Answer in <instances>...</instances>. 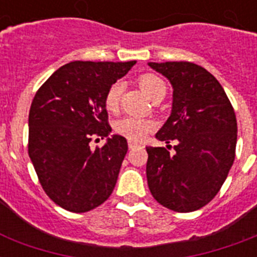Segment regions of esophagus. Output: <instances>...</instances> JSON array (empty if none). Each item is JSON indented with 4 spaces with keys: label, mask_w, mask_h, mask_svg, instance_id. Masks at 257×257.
Returning a JSON list of instances; mask_svg holds the SVG:
<instances>
[{
    "label": "esophagus",
    "mask_w": 257,
    "mask_h": 257,
    "mask_svg": "<svg viewBox=\"0 0 257 257\" xmlns=\"http://www.w3.org/2000/svg\"><path fill=\"white\" fill-rule=\"evenodd\" d=\"M129 149H135L139 147V144H136V143H133V141H129Z\"/></svg>",
    "instance_id": "1"
}]
</instances>
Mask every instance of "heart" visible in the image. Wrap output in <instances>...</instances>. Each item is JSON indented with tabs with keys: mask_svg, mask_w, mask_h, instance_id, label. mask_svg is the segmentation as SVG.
<instances>
[{
	"mask_svg": "<svg viewBox=\"0 0 257 257\" xmlns=\"http://www.w3.org/2000/svg\"><path fill=\"white\" fill-rule=\"evenodd\" d=\"M137 82L149 100H153L161 94L165 96V92H167L165 82L160 77H157L156 74H143L139 77ZM121 92H122L121 82L117 81L109 86L108 92L105 94V106L109 112L117 110L118 105H120ZM153 129H155V122L152 120L139 118V117L133 116L122 117L116 124V132L131 141H141L147 137L148 133L152 132Z\"/></svg>",
	"mask_w": 257,
	"mask_h": 257,
	"instance_id": "obj_1",
	"label": "heart"
}]
</instances>
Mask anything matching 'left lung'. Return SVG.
<instances>
[{
    "instance_id": "obj_1",
    "label": "left lung",
    "mask_w": 257,
    "mask_h": 257,
    "mask_svg": "<svg viewBox=\"0 0 257 257\" xmlns=\"http://www.w3.org/2000/svg\"><path fill=\"white\" fill-rule=\"evenodd\" d=\"M173 88L172 112L156 133L175 140V155L148 147L147 179L157 203L175 212L207 205L227 179L235 160L237 122L220 82L193 62H149Z\"/></svg>"
}]
</instances>
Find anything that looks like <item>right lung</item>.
<instances>
[{"label":"right lung","instance_id":"1","mask_svg":"<svg viewBox=\"0 0 257 257\" xmlns=\"http://www.w3.org/2000/svg\"><path fill=\"white\" fill-rule=\"evenodd\" d=\"M136 61H73L57 69L37 90L29 112V157L44 191L74 213L101 205L112 195L128 152L113 135L94 151L93 136H109L105 94Z\"/></svg>","mask_w":257,"mask_h":257}]
</instances>
